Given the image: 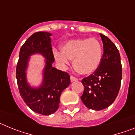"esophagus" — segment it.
Returning <instances> with one entry per match:
<instances>
[{
  "label": "esophagus",
  "mask_w": 135,
  "mask_h": 135,
  "mask_svg": "<svg viewBox=\"0 0 135 135\" xmlns=\"http://www.w3.org/2000/svg\"><path fill=\"white\" fill-rule=\"evenodd\" d=\"M70 80H71V82H74V81H76V80H78V79L76 78H75V77H74V76H70Z\"/></svg>",
  "instance_id": "1"
}]
</instances>
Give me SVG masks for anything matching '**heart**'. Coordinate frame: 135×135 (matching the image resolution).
<instances>
[{"label":"heart","instance_id":"heart-1","mask_svg":"<svg viewBox=\"0 0 135 135\" xmlns=\"http://www.w3.org/2000/svg\"><path fill=\"white\" fill-rule=\"evenodd\" d=\"M53 55L62 67L70 65L74 59V67L82 75H90L97 70L102 60L103 48L99 40L84 38L67 41L62 45L61 51L55 49Z\"/></svg>","mask_w":135,"mask_h":135}]
</instances>
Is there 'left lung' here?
I'll return each instance as SVG.
<instances>
[{
    "label": "left lung",
    "instance_id": "8db88e82",
    "mask_svg": "<svg viewBox=\"0 0 135 135\" xmlns=\"http://www.w3.org/2000/svg\"><path fill=\"white\" fill-rule=\"evenodd\" d=\"M103 55L100 66L93 74L82 80L84 92L81 100L86 107L100 111L108 108L118 96L122 70L120 55L112 40L102 34Z\"/></svg>",
    "mask_w": 135,
    "mask_h": 135
}]
</instances>
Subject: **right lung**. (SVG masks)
<instances>
[{
    "label": "right lung",
    "mask_w": 135,
    "mask_h": 135,
    "mask_svg": "<svg viewBox=\"0 0 135 135\" xmlns=\"http://www.w3.org/2000/svg\"><path fill=\"white\" fill-rule=\"evenodd\" d=\"M49 32H38L27 39L20 51L16 78L21 98L36 113L49 115L58 109L61 93L70 85V75L53 67L55 59ZM40 54L45 57L43 81L37 87L29 85L27 69L30 56Z\"/></svg>",
    "instance_id": "add662e5"
}]
</instances>
